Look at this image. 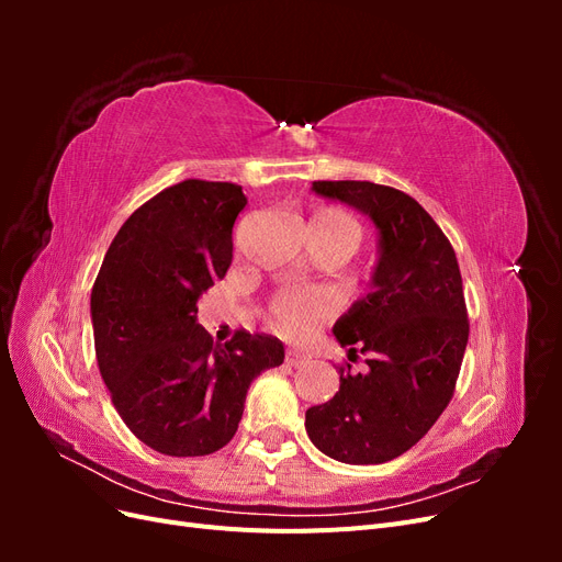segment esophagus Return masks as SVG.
I'll list each match as a JSON object with an SVG mask.
<instances>
[{
	"label": "esophagus",
	"instance_id": "34e87169",
	"mask_svg": "<svg viewBox=\"0 0 562 562\" xmlns=\"http://www.w3.org/2000/svg\"><path fill=\"white\" fill-rule=\"evenodd\" d=\"M310 361V353H304L300 349H285V366L291 368H300Z\"/></svg>",
	"mask_w": 562,
	"mask_h": 562
}]
</instances>
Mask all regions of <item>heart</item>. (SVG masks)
<instances>
[{
    "label": "heart",
    "mask_w": 562,
    "mask_h": 562,
    "mask_svg": "<svg viewBox=\"0 0 562 562\" xmlns=\"http://www.w3.org/2000/svg\"><path fill=\"white\" fill-rule=\"evenodd\" d=\"M307 229L353 250L361 244V225L342 211H318ZM335 312V297L326 288H291L271 300V323L285 337L310 335L321 321Z\"/></svg>",
    "instance_id": "obj_1"
}]
</instances>
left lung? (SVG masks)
I'll return each instance as SVG.
<instances>
[{"mask_svg":"<svg viewBox=\"0 0 562 562\" xmlns=\"http://www.w3.org/2000/svg\"><path fill=\"white\" fill-rule=\"evenodd\" d=\"M312 192L368 215L378 229L370 293L333 335L368 359L339 368V391L304 415L312 443L337 462L384 464L411 450L446 411L469 342L462 274L434 217L394 187L318 180Z\"/></svg>","mask_w":562,"mask_h":562,"instance_id":"8db88e82","label":"left lung"}]
</instances>
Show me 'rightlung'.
<instances>
[{"mask_svg": "<svg viewBox=\"0 0 562 562\" xmlns=\"http://www.w3.org/2000/svg\"><path fill=\"white\" fill-rule=\"evenodd\" d=\"M239 184L184 180L135 211L91 291L95 359L112 403L145 446L171 457L225 448L250 382L283 363L281 339L239 330L217 345L196 302L227 274Z\"/></svg>", "mask_w": 562, "mask_h": 562, "instance_id": "1", "label": "right lung"}]
</instances>
